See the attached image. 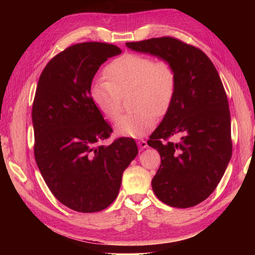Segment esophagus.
Here are the masks:
<instances>
[{"instance_id": "obj_1", "label": "esophagus", "mask_w": 255, "mask_h": 255, "mask_svg": "<svg viewBox=\"0 0 255 255\" xmlns=\"http://www.w3.org/2000/svg\"><path fill=\"white\" fill-rule=\"evenodd\" d=\"M137 145H138V147H139L140 149H144V148H146L147 147V141L146 140H144V139H140V140H138L137 141Z\"/></svg>"}]
</instances>
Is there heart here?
Returning a JSON list of instances; mask_svg holds the SVG:
<instances>
[{"instance_id": "b5f03b06", "label": "heart", "mask_w": 255, "mask_h": 255, "mask_svg": "<svg viewBox=\"0 0 255 255\" xmlns=\"http://www.w3.org/2000/svg\"><path fill=\"white\" fill-rule=\"evenodd\" d=\"M108 82L91 86L90 97L107 119L115 122L120 112L122 97L131 92L129 107L133 109L116 123V132L125 137H141L156 124V114L163 115L173 101L176 75L166 60L148 56L125 54L106 67Z\"/></svg>"}]
</instances>
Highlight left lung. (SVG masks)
Segmentation results:
<instances>
[{"mask_svg":"<svg viewBox=\"0 0 255 255\" xmlns=\"http://www.w3.org/2000/svg\"><path fill=\"white\" fill-rule=\"evenodd\" d=\"M173 66L175 94L147 141L161 155L152 180L159 200L189 208L207 199L232 157L231 114L218 72L204 51L171 37L127 42Z\"/></svg>","mask_w":255,"mask_h":255,"instance_id":"left-lung-1","label":"left lung"}]
</instances>
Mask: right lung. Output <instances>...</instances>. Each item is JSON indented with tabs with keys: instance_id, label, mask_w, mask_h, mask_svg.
I'll use <instances>...</instances> for the list:
<instances>
[{
	"instance_id": "right-lung-1",
	"label": "right lung",
	"mask_w": 255,
	"mask_h": 255,
	"mask_svg": "<svg viewBox=\"0 0 255 255\" xmlns=\"http://www.w3.org/2000/svg\"><path fill=\"white\" fill-rule=\"evenodd\" d=\"M117 46L82 42L47 64L32 105L34 158L57 200L79 213L106 209L119 193L124 171L137 156L132 138L101 145L112 131L90 97L92 80Z\"/></svg>"
}]
</instances>
